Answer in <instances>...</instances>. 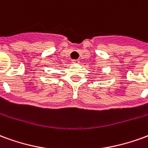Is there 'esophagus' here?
Returning <instances> with one entry per match:
<instances>
[{
    "label": "esophagus",
    "mask_w": 148,
    "mask_h": 148,
    "mask_svg": "<svg viewBox=\"0 0 148 148\" xmlns=\"http://www.w3.org/2000/svg\"><path fill=\"white\" fill-rule=\"evenodd\" d=\"M80 62L79 60H77V59H74V60H72V63H74V64H78Z\"/></svg>",
    "instance_id": "obj_1"
}]
</instances>
